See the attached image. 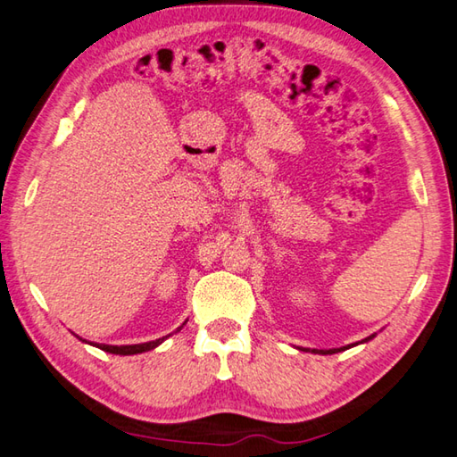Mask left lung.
I'll return each mask as SVG.
<instances>
[{
	"label": "left lung",
	"instance_id": "1",
	"mask_svg": "<svg viewBox=\"0 0 457 457\" xmlns=\"http://www.w3.org/2000/svg\"><path fill=\"white\" fill-rule=\"evenodd\" d=\"M374 338V334L372 336H368V338L364 340V342H368V340H372ZM348 346H344V348H336V350H316L318 354H336V352H340V350H346Z\"/></svg>",
	"mask_w": 457,
	"mask_h": 457
}]
</instances>
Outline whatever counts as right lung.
Here are the masks:
<instances>
[{"label":"right lung","instance_id":"add662e5","mask_svg":"<svg viewBox=\"0 0 457 457\" xmlns=\"http://www.w3.org/2000/svg\"><path fill=\"white\" fill-rule=\"evenodd\" d=\"M180 328H183V326H180ZM162 340H165V338H159V340H153V342H145V344H133V346H109V344H99L97 348L109 352V354L131 356V354H141V352H149L153 348H157Z\"/></svg>","mask_w":457,"mask_h":457}]
</instances>
